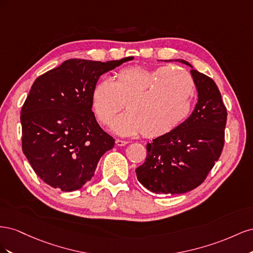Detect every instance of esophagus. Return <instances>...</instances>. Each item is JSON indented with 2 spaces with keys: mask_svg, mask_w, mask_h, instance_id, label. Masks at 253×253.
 Instances as JSON below:
<instances>
[{
  "mask_svg": "<svg viewBox=\"0 0 253 253\" xmlns=\"http://www.w3.org/2000/svg\"><path fill=\"white\" fill-rule=\"evenodd\" d=\"M115 143H116V145H118V147H124V145L128 143V141L121 140V139H116V140H115Z\"/></svg>",
  "mask_w": 253,
  "mask_h": 253,
  "instance_id": "obj_1",
  "label": "esophagus"
}]
</instances>
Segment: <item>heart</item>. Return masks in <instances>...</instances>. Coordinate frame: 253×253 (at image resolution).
<instances>
[{
    "label": "heart",
    "instance_id": "b5f03b06",
    "mask_svg": "<svg viewBox=\"0 0 253 253\" xmlns=\"http://www.w3.org/2000/svg\"><path fill=\"white\" fill-rule=\"evenodd\" d=\"M195 84L177 66L127 67L113 81L98 80L90 93V106L97 120L108 125L126 102V112L115 118L111 129L121 136L142 132L147 137L169 133L185 121L192 110Z\"/></svg>",
    "mask_w": 253,
    "mask_h": 253
}]
</instances>
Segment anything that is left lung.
<instances>
[{"label": "left lung", "instance_id": "left-lung-1", "mask_svg": "<svg viewBox=\"0 0 253 253\" xmlns=\"http://www.w3.org/2000/svg\"><path fill=\"white\" fill-rule=\"evenodd\" d=\"M189 65L197 90L190 116L173 131L147 144L145 162L136 169L137 179L154 193L181 194L197 188L218 160L225 142L227 110L210 77Z\"/></svg>", "mask_w": 253, "mask_h": 253}]
</instances>
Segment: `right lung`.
Returning <instances> with one entry per match:
<instances>
[{"label": "right lung", "mask_w": 253, "mask_h": 253, "mask_svg": "<svg viewBox=\"0 0 253 253\" xmlns=\"http://www.w3.org/2000/svg\"><path fill=\"white\" fill-rule=\"evenodd\" d=\"M121 60H66L34 82L22 106V150L36 174L64 192L89 181L115 139L98 125L90 93L100 76Z\"/></svg>", "instance_id": "right-lung-1"}]
</instances>
